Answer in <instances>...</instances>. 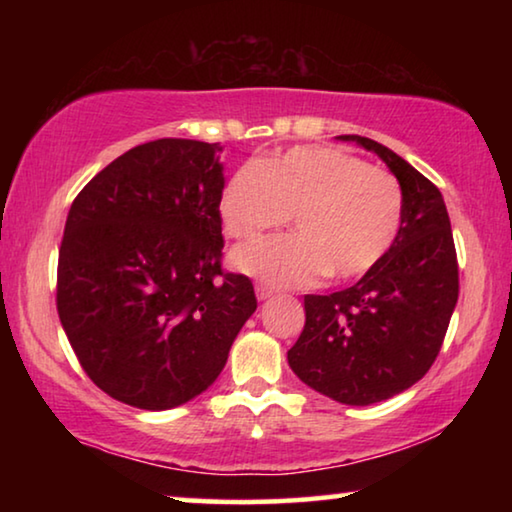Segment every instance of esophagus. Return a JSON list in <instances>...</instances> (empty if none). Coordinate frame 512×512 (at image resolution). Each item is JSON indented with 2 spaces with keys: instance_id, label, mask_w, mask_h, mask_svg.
Returning a JSON list of instances; mask_svg holds the SVG:
<instances>
[{
  "instance_id": "esophagus-1",
  "label": "esophagus",
  "mask_w": 512,
  "mask_h": 512,
  "mask_svg": "<svg viewBox=\"0 0 512 512\" xmlns=\"http://www.w3.org/2000/svg\"><path fill=\"white\" fill-rule=\"evenodd\" d=\"M273 287H268V284H257L255 287V296H257V300H268L273 296Z\"/></svg>"
}]
</instances>
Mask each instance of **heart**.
<instances>
[{
  "instance_id": "obj_1",
  "label": "heart",
  "mask_w": 512,
  "mask_h": 512,
  "mask_svg": "<svg viewBox=\"0 0 512 512\" xmlns=\"http://www.w3.org/2000/svg\"><path fill=\"white\" fill-rule=\"evenodd\" d=\"M402 189L388 171L327 146H296L262 164H244L221 194L225 232L255 239L293 216V235L232 253L239 271L277 287L320 275L352 280L388 253L402 225Z\"/></svg>"
}]
</instances>
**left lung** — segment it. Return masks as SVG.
<instances>
[{"instance_id": "obj_1", "label": "left lung", "mask_w": 512, "mask_h": 512, "mask_svg": "<svg viewBox=\"0 0 512 512\" xmlns=\"http://www.w3.org/2000/svg\"><path fill=\"white\" fill-rule=\"evenodd\" d=\"M386 162L402 189L400 232L352 287L305 296L289 366L316 393L368 406L411 388L436 361L458 300L452 223L438 187L384 144L339 135Z\"/></svg>"}]
</instances>
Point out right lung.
<instances>
[{"mask_svg":"<svg viewBox=\"0 0 512 512\" xmlns=\"http://www.w3.org/2000/svg\"><path fill=\"white\" fill-rule=\"evenodd\" d=\"M221 151L135 146L69 207L60 325L94 384L135 409H176L207 391L257 309L253 282L221 271Z\"/></svg>","mask_w":512,"mask_h":512,"instance_id":"1","label":"right lung"}]
</instances>
